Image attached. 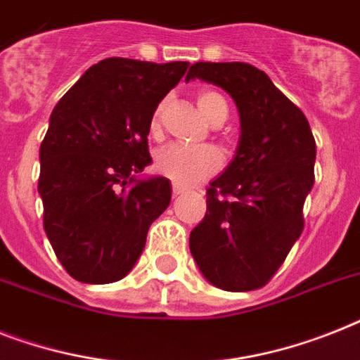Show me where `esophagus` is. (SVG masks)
Masks as SVG:
<instances>
[{
    "label": "esophagus",
    "mask_w": 360,
    "mask_h": 360,
    "mask_svg": "<svg viewBox=\"0 0 360 360\" xmlns=\"http://www.w3.org/2000/svg\"><path fill=\"white\" fill-rule=\"evenodd\" d=\"M172 192H174V198H179V195L185 194L186 188H183V186L175 185V183H174V186H172Z\"/></svg>",
    "instance_id": "34e87169"
}]
</instances>
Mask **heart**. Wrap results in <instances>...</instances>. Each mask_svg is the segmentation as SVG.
<instances>
[{
	"label": "heart",
	"mask_w": 360,
	"mask_h": 360,
	"mask_svg": "<svg viewBox=\"0 0 360 360\" xmlns=\"http://www.w3.org/2000/svg\"><path fill=\"white\" fill-rule=\"evenodd\" d=\"M195 101H198V109L210 124H218L227 118V101L214 90H201ZM165 110L166 101H160L155 107L150 120L151 133L160 131ZM221 165H224L221 153L209 146L186 148V146L170 144L155 155V170L179 186H192L198 181L207 179L220 170Z\"/></svg>",
	"instance_id": "obj_1"
}]
</instances>
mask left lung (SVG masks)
Wrapping results in <instances>:
<instances>
[{
  "label": "left lung",
  "mask_w": 360,
  "mask_h": 360,
  "mask_svg": "<svg viewBox=\"0 0 360 360\" xmlns=\"http://www.w3.org/2000/svg\"><path fill=\"white\" fill-rule=\"evenodd\" d=\"M190 79L226 90L240 116L236 153L210 181L205 218L190 233V253L210 285L255 290L270 281L302 235L316 142L305 114L262 70L195 63Z\"/></svg>",
  "instance_id": "8db88e82"
}]
</instances>
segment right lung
Here are the masks:
<instances>
[{"mask_svg":"<svg viewBox=\"0 0 360 360\" xmlns=\"http://www.w3.org/2000/svg\"><path fill=\"white\" fill-rule=\"evenodd\" d=\"M186 68L181 60L105 58L55 105L40 146L38 194L49 244L77 281L127 276L170 205V181L139 174L151 165V114Z\"/></svg>","mask_w":360,"mask_h":360,"instance_id":"1","label":"right lung"}]
</instances>
